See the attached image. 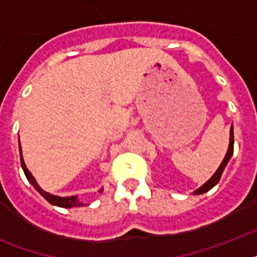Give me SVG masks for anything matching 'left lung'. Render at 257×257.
I'll list each match as a JSON object with an SVG mask.
<instances>
[{"instance_id": "1", "label": "left lung", "mask_w": 257, "mask_h": 257, "mask_svg": "<svg viewBox=\"0 0 257 257\" xmlns=\"http://www.w3.org/2000/svg\"><path fill=\"white\" fill-rule=\"evenodd\" d=\"M232 155H233V126H231V137H229V147H228L227 155H225V157H224L223 163L220 164L219 169H217V171L215 172V175L212 176L211 179L208 180L207 183L204 184V185H201V187H200L199 189H196L195 195H201V193H205V192L209 191L211 188H213L216 185V184L219 183L220 177H221V175H223L224 168L227 167L228 161H229V159H231Z\"/></svg>"}]
</instances>
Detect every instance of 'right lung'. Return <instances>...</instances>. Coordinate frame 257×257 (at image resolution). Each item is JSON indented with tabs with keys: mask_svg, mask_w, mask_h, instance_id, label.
<instances>
[{
	"mask_svg": "<svg viewBox=\"0 0 257 257\" xmlns=\"http://www.w3.org/2000/svg\"><path fill=\"white\" fill-rule=\"evenodd\" d=\"M20 155H21V165L22 169H24V173H25L26 179L29 180V183L33 185L36 189L38 191V193L44 197L45 200H48L50 204H53V205H57V207H62V208H72V207H82V205H85V204H82L81 201H78L77 197L76 196H72V197H60V196H53L48 193V192L42 191L40 185L37 184V181L34 180V177L32 176L28 168H26L25 163H24V159H22V153H21V145H20ZM101 192V191H100Z\"/></svg>",
	"mask_w": 257,
	"mask_h": 257,
	"instance_id": "right-lung-1",
	"label": "right lung"
}]
</instances>
